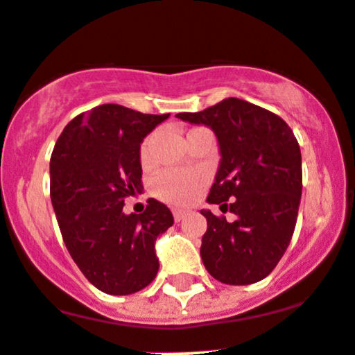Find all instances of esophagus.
<instances>
[{"label": "esophagus", "mask_w": 355, "mask_h": 355, "mask_svg": "<svg viewBox=\"0 0 355 355\" xmlns=\"http://www.w3.org/2000/svg\"><path fill=\"white\" fill-rule=\"evenodd\" d=\"M187 210H182V209H173V217H175V220L177 222H180V220H184L185 217H187Z\"/></svg>", "instance_id": "34e87169"}]
</instances>
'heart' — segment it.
Instances as JSON below:
<instances>
[{
  "label": "heart",
  "instance_id": "b5f03b06",
  "mask_svg": "<svg viewBox=\"0 0 355 355\" xmlns=\"http://www.w3.org/2000/svg\"><path fill=\"white\" fill-rule=\"evenodd\" d=\"M151 141L148 136L139 148V159L143 165L150 163ZM205 185V177L200 171L193 170H166L159 173L153 182V193L159 200L171 205H189L198 197Z\"/></svg>",
  "mask_w": 355,
  "mask_h": 355
}]
</instances>
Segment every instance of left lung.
<instances>
[{"label":"left lung","instance_id":"8db88e82","mask_svg":"<svg viewBox=\"0 0 355 355\" xmlns=\"http://www.w3.org/2000/svg\"><path fill=\"white\" fill-rule=\"evenodd\" d=\"M177 118L216 133L220 163L207 202L236 216L227 222L200 210L207 219L205 270L225 285L261 282L283 258L297 225L302 153L293 131L275 112L237 97Z\"/></svg>","mask_w":355,"mask_h":355}]
</instances>
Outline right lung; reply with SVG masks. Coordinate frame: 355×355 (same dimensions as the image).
<instances>
[{
    "instance_id": "1",
    "label": "right lung",
    "mask_w": 355,
    "mask_h": 355,
    "mask_svg": "<svg viewBox=\"0 0 355 355\" xmlns=\"http://www.w3.org/2000/svg\"><path fill=\"white\" fill-rule=\"evenodd\" d=\"M168 116L103 104L70 121L53 148L50 198L62 237L85 278L107 295L136 293L158 272L155 243L173 225L170 209L155 198L143 214L123 207L143 189V139Z\"/></svg>"
}]
</instances>
